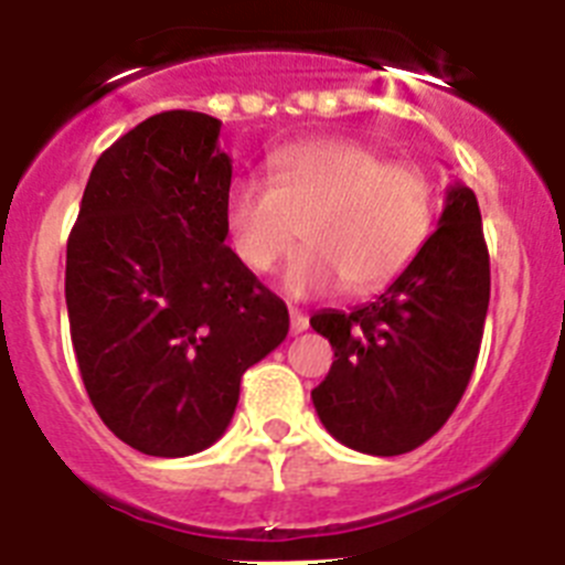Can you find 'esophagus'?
<instances>
[{
    "label": "esophagus",
    "mask_w": 565,
    "mask_h": 565,
    "mask_svg": "<svg viewBox=\"0 0 565 565\" xmlns=\"http://www.w3.org/2000/svg\"><path fill=\"white\" fill-rule=\"evenodd\" d=\"M302 331H308V317L302 311H297V308H291V333L297 337Z\"/></svg>",
    "instance_id": "obj_1"
}]
</instances>
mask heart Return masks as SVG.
<instances>
[{"label": "heart", "mask_w": 565, "mask_h": 565, "mask_svg": "<svg viewBox=\"0 0 565 565\" xmlns=\"http://www.w3.org/2000/svg\"><path fill=\"white\" fill-rule=\"evenodd\" d=\"M299 226L308 248L282 274L288 294L376 291L430 239L436 186L418 163L387 161L351 138L279 149L268 161V183L239 178L228 186L223 232L248 271L266 274L288 257Z\"/></svg>", "instance_id": "b5f03b06"}]
</instances>
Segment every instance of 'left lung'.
Segmentation results:
<instances>
[{
  "instance_id": "1",
  "label": "left lung",
  "mask_w": 565,
  "mask_h": 565,
  "mask_svg": "<svg viewBox=\"0 0 565 565\" xmlns=\"http://www.w3.org/2000/svg\"><path fill=\"white\" fill-rule=\"evenodd\" d=\"M489 308V252L476 192L447 189L438 228L373 302L319 311L333 364L311 398L337 441L402 456L436 436L467 391Z\"/></svg>"
}]
</instances>
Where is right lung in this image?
I'll use <instances>...</instances> for the list:
<instances>
[{
	"label": "right lung",
	"mask_w": 565,
	"mask_h": 565,
	"mask_svg": "<svg viewBox=\"0 0 565 565\" xmlns=\"http://www.w3.org/2000/svg\"><path fill=\"white\" fill-rule=\"evenodd\" d=\"M221 121L169 109L89 172L67 239L70 337L87 396L143 456L183 458L226 433L243 373L288 333V308L223 232L232 158Z\"/></svg>",
	"instance_id": "right-lung-1"
}]
</instances>
